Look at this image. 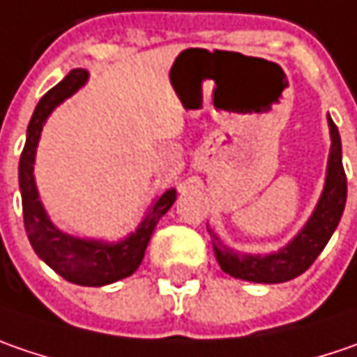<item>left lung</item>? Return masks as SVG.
Returning a JSON list of instances; mask_svg holds the SVG:
<instances>
[{
  "mask_svg": "<svg viewBox=\"0 0 357 357\" xmlns=\"http://www.w3.org/2000/svg\"><path fill=\"white\" fill-rule=\"evenodd\" d=\"M328 126H330L332 146H330V158L326 167V183L310 220L294 236V240L287 241L278 252H271L266 256L241 254L238 250L225 245L220 240V236L209 227L213 254L225 273L256 284H282L302 275L321 254V250L326 248V243L330 241L342 220L346 197H348V181L342 163V139L330 116H328Z\"/></svg>",
  "mask_w": 357,
  "mask_h": 357,
  "instance_id": "8db88e82",
  "label": "left lung"
}]
</instances>
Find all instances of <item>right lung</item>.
<instances>
[{
	"instance_id": "right-lung-1",
	"label": "right lung",
	"mask_w": 357,
	"mask_h": 357,
	"mask_svg": "<svg viewBox=\"0 0 357 357\" xmlns=\"http://www.w3.org/2000/svg\"><path fill=\"white\" fill-rule=\"evenodd\" d=\"M87 77L89 73L86 70H71L36 105V112L27 126L24 151L20 158V192L24 206L25 231L33 252L55 273H59L71 284L100 287L119 282L139 268L155 225L165 215V211L174 206L178 192L169 188L162 195H158L146 211L142 224L135 227V231L119 241L77 238L66 234L52 222L39 199L33 176L39 137L52 112L86 86Z\"/></svg>"
}]
</instances>
